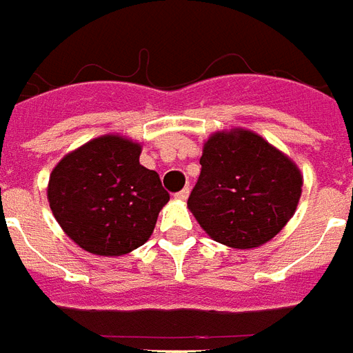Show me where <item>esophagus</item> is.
Wrapping results in <instances>:
<instances>
[{
  "label": "esophagus",
  "instance_id": "1",
  "mask_svg": "<svg viewBox=\"0 0 353 353\" xmlns=\"http://www.w3.org/2000/svg\"><path fill=\"white\" fill-rule=\"evenodd\" d=\"M174 197L179 199V201H186V199L190 197V188H184V190H180V192L174 195Z\"/></svg>",
  "mask_w": 353,
  "mask_h": 353
}]
</instances>
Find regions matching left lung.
<instances>
[{"mask_svg":"<svg viewBox=\"0 0 353 353\" xmlns=\"http://www.w3.org/2000/svg\"><path fill=\"white\" fill-rule=\"evenodd\" d=\"M298 165L255 132H216L203 147L188 208L216 242L234 249L270 242L299 203Z\"/></svg>","mask_w":353,"mask_h":353,"instance_id":"obj_1","label":"left lung"}]
</instances>
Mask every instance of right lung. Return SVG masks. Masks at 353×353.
Masks as SVG:
<instances>
[{
  "label": "right lung",
  "mask_w": 353,
  "mask_h": 353,
  "mask_svg": "<svg viewBox=\"0 0 353 353\" xmlns=\"http://www.w3.org/2000/svg\"><path fill=\"white\" fill-rule=\"evenodd\" d=\"M139 154V143L108 134L68 152L50 174L48 201L57 223L92 255L121 256L143 245L169 201Z\"/></svg>",
  "instance_id": "obj_1"
}]
</instances>
